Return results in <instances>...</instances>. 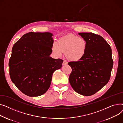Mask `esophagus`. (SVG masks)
<instances>
[{"mask_svg": "<svg viewBox=\"0 0 123 123\" xmlns=\"http://www.w3.org/2000/svg\"><path fill=\"white\" fill-rule=\"evenodd\" d=\"M68 64V62H67L66 61H64L62 62V65L63 66H65V65H67Z\"/></svg>", "mask_w": 123, "mask_h": 123, "instance_id": "obj_1", "label": "esophagus"}]
</instances>
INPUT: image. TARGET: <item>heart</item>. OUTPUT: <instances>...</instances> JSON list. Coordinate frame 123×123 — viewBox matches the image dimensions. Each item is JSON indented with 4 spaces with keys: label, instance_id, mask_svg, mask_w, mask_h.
I'll use <instances>...</instances> for the list:
<instances>
[{
    "label": "heart",
    "instance_id": "obj_1",
    "mask_svg": "<svg viewBox=\"0 0 123 123\" xmlns=\"http://www.w3.org/2000/svg\"><path fill=\"white\" fill-rule=\"evenodd\" d=\"M87 49V43L82 38L68 34L59 39L58 44L55 42L52 47V51L57 56H61L66 53L67 58L69 61L77 62L85 56Z\"/></svg>",
    "mask_w": 123,
    "mask_h": 123
}]
</instances>
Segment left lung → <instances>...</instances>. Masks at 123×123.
Here are the masks:
<instances>
[{
    "mask_svg": "<svg viewBox=\"0 0 123 123\" xmlns=\"http://www.w3.org/2000/svg\"><path fill=\"white\" fill-rule=\"evenodd\" d=\"M87 43L86 53L77 62H71L69 82L74 90L83 96L93 95L109 81L113 61L112 49L101 36L92 33H79Z\"/></svg>",
    "mask_w": 123,
    "mask_h": 123,
    "instance_id": "obj_1",
    "label": "left lung"
}]
</instances>
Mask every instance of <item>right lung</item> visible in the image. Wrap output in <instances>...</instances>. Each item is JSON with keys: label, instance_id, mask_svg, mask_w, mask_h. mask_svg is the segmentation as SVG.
<instances>
[{"label": "right lung", "instance_id": "obj_1", "mask_svg": "<svg viewBox=\"0 0 123 123\" xmlns=\"http://www.w3.org/2000/svg\"><path fill=\"white\" fill-rule=\"evenodd\" d=\"M53 35L50 32H29L13 46L9 61L10 78L18 89L28 96L45 93L54 72L62 67L63 60L49 56Z\"/></svg>", "mask_w": 123, "mask_h": 123}]
</instances>
